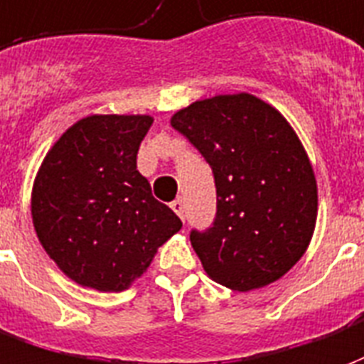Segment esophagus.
I'll return each mask as SVG.
<instances>
[{
	"label": "esophagus",
	"mask_w": 364,
	"mask_h": 364,
	"mask_svg": "<svg viewBox=\"0 0 364 364\" xmlns=\"http://www.w3.org/2000/svg\"><path fill=\"white\" fill-rule=\"evenodd\" d=\"M171 208H172V211H174V213L178 215L180 219L184 221V203H182V200H174V201H172Z\"/></svg>",
	"instance_id": "esophagus-1"
}]
</instances>
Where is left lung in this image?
Here are the masks:
<instances>
[{
  "label": "left lung",
  "mask_w": 364,
  "mask_h": 364,
  "mask_svg": "<svg viewBox=\"0 0 364 364\" xmlns=\"http://www.w3.org/2000/svg\"><path fill=\"white\" fill-rule=\"evenodd\" d=\"M171 124L213 171V225L190 232L205 273L240 293L283 277L309 248L318 215L314 171L293 127L248 92L198 100Z\"/></svg>",
  "instance_id": "obj_1"
}]
</instances>
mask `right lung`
<instances>
[{
  "mask_svg": "<svg viewBox=\"0 0 364 364\" xmlns=\"http://www.w3.org/2000/svg\"><path fill=\"white\" fill-rule=\"evenodd\" d=\"M151 116H87L48 151L33 186L42 248L70 279L118 293L143 275L182 221L137 171Z\"/></svg>",
  "mask_w": 364,
  "mask_h": 364,
  "instance_id": "right-lung-1",
  "label": "right lung"
}]
</instances>
